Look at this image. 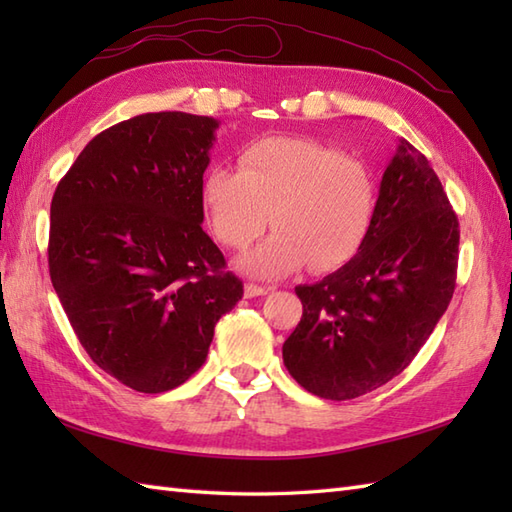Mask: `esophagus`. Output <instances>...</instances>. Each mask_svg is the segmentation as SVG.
<instances>
[{"label":"esophagus","instance_id":"1","mask_svg":"<svg viewBox=\"0 0 512 512\" xmlns=\"http://www.w3.org/2000/svg\"><path fill=\"white\" fill-rule=\"evenodd\" d=\"M270 288L268 286H259V284H248L244 286V297L246 299H253V297H259V295H268Z\"/></svg>","mask_w":512,"mask_h":512}]
</instances>
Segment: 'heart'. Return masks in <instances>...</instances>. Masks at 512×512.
<instances>
[{"instance_id":"b5f03b06","label":"heart","mask_w":512,"mask_h":512,"mask_svg":"<svg viewBox=\"0 0 512 512\" xmlns=\"http://www.w3.org/2000/svg\"><path fill=\"white\" fill-rule=\"evenodd\" d=\"M202 200L217 239L246 248L268 224L275 235L242 259L246 273L279 279L310 264L345 266L372 228L376 184L365 162L303 138H262L239 156V171L213 165Z\"/></svg>"}]
</instances>
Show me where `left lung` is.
<instances>
[{"instance_id":"obj_1","label":"left lung","mask_w":512,"mask_h":512,"mask_svg":"<svg viewBox=\"0 0 512 512\" xmlns=\"http://www.w3.org/2000/svg\"><path fill=\"white\" fill-rule=\"evenodd\" d=\"M458 246V215L442 182L402 138L361 250L317 284L295 288L303 314L284 343L290 376L328 400H352L389 383L449 308Z\"/></svg>"}]
</instances>
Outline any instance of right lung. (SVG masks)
<instances>
[{"label": "right lung", "instance_id": "obj_1", "mask_svg": "<svg viewBox=\"0 0 512 512\" xmlns=\"http://www.w3.org/2000/svg\"><path fill=\"white\" fill-rule=\"evenodd\" d=\"M215 118L140 114L94 136L50 204L48 268L74 334L143 394L189 380L244 286L202 231Z\"/></svg>", "mask_w": 512, "mask_h": 512}]
</instances>
